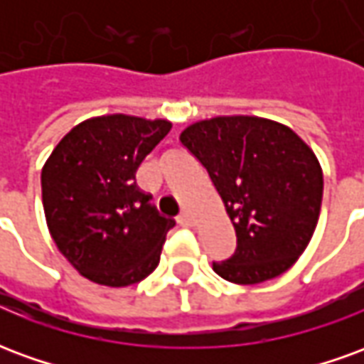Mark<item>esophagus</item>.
I'll use <instances>...</instances> for the list:
<instances>
[{
    "label": "esophagus",
    "mask_w": 364,
    "mask_h": 364,
    "mask_svg": "<svg viewBox=\"0 0 364 364\" xmlns=\"http://www.w3.org/2000/svg\"><path fill=\"white\" fill-rule=\"evenodd\" d=\"M177 224H179V226H191V224H193V218H191V214L187 213V210H183V213L177 216Z\"/></svg>",
    "instance_id": "34e87169"
}]
</instances>
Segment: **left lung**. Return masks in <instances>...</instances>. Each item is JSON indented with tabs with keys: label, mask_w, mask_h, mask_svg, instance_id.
Segmentation results:
<instances>
[{
	"label": "left lung",
	"mask_w": 364,
	"mask_h": 364,
	"mask_svg": "<svg viewBox=\"0 0 364 364\" xmlns=\"http://www.w3.org/2000/svg\"><path fill=\"white\" fill-rule=\"evenodd\" d=\"M179 140L208 171L236 230V252L213 261L214 271L257 284L292 267L320 216L323 175L314 151L289 127L257 117L200 120Z\"/></svg>",
	"instance_id": "1"
}]
</instances>
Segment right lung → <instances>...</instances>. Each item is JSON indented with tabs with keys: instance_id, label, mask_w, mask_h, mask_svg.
I'll list each match as a JSON object with an SVG mask.
<instances>
[{
	"instance_id": "1",
	"label": "right lung",
	"mask_w": 364,
	"mask_h": 364,
	"mask_svg": "<svg viewBox=\"0 0 364 364\" xmlns=\"http://www.w3.org/2000/svg\"><path fill=\"white\" fill-rule=\"evenodd\" d=\"M171 122L107 114L80 122L44 164L43 206L60 253L105 287H128L158 267L171 218L136 187V169Z\"/></svg>"
}]
</instances>
